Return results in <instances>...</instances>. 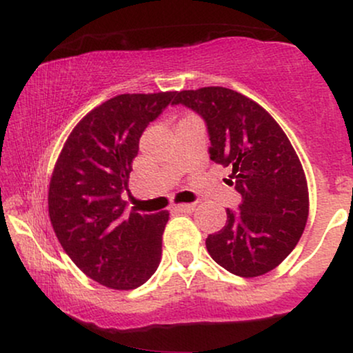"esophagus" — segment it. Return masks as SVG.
<instances>
[{
  "label": "esophagus",
  "mask_w": 353,
  "mask_h": 353,
  "mask_svg": "<svg viewBox=\"0 0 353 353\" xmlns=\"http://www.w3.org/2000/svg\"><path fill=\"white\" fill-rule=\"evenodd\" d=\"M174 209L179 210V212H192L196 209V204H177L174 205Z\"/></svg>",
  "instance_id": "34e87169"
}]
</instances>
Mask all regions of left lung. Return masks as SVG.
<instances>
[{"label": "left lung", "instance_id": "1", "mask_svg": "<svg viewBox=\"0 0 353 353\" xmlns=\"http://www.w3.org/2000/svg\"><path fill=\"white\" fill-rule=\"evenodd\" d=\"M172 104L205 121L210 159L232 169L242 201L205 239L210 257L239 277L275 269L297 245L309 217L305 174L289 137L264 108L221 86L181 91Z\"/></svg>", "mask_w": 353, "mask_h": 353}]
</instances>
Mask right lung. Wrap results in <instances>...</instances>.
I'll use <instances>...</instances> for the list:
<instances>
[{
    "instance_id": "add662e5",
    "label": "right lung",
    "mask_w": 353,
    "mask_h": 353,
    "mask_svg": "<svg viewBox=\"0 0 353 353\" xmlns=\"http://www.w3.org/2000/svg\"><path fill=\"white\" fill-rule=\"evenodd\" d=\"M177 92L119 94L88 112L64 143L48 208L64 252L92 281L131 290L151 279L163 254L169 212L125 214L139 139Z\"/></svg>"
}]
</instances>
